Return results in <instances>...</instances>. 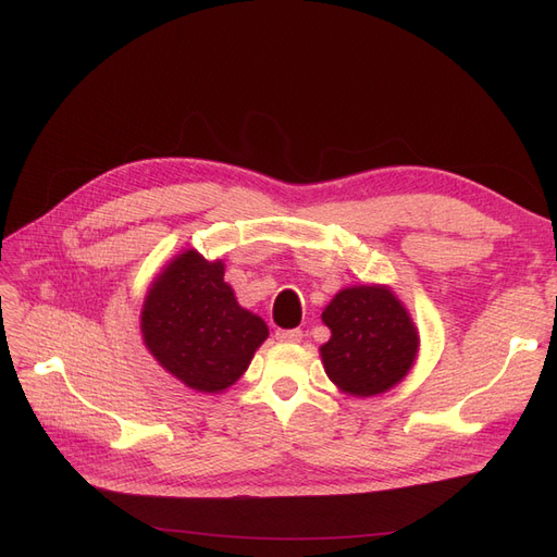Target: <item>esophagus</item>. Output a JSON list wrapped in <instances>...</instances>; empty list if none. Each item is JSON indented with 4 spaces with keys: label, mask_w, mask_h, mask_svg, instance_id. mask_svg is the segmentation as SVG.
I'll use <instances>...</instances> for the list:
<instances>
[{
    "label": "esophagus",
    "mask_w": 557,
    "mask_h": 557,
    "mask_svg": "<svg viewBox=\"0 0 557 557\" xmlns=\"http://www.w3.org/2000/svg\"><path fill=\"white\" fill-rule=\"evenodd\" d=\"M301 336V330H276V342L281 344H299Z\"/></svg>",
    "instance_id": "esophagus-1"
}]
</instances>
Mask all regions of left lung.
I'll return each mask as SVG.
<instances>
[{"label": "left lung", "instance_id": "8db88e82", "mask_svg": "<svg viewBox=\"0 0 557 557\" xmlns=\"http://www.w3.org/2000/svg\"><path fill=\"white\" fill-rule=\"evenodd\" d=\"M330 339L320 346L327 379L350 397H374L404 381L416 364L420 334L391 285L339 290L320 313Z\"/></svg>", "mask_w": 557, "mask_h": 557}]
</instances>
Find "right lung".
Segmentation results:
<instances>
[{
    "label": "right lung",
    "mask_w": 557,
    "mask_h": 557,
    "mask_svg": "<svg viewBox=\"0 0 557 557\" xmlns=\"http://www.w3.org/2000/svg\"><path fill=\"white\" fill-rule=\"evenodd\" d=\"M141 339L190 391L218 395L237 383L269 336L225 283V262L185 248L162 267L141 307Z\"/></svg>",
    "instance_id": "1"
}]
</instances>
